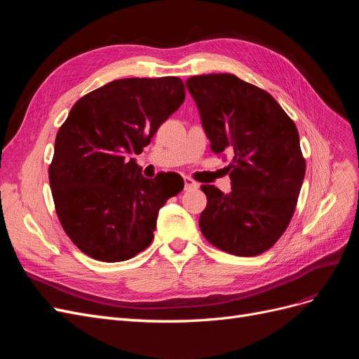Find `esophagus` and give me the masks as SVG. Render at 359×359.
I'll return each instance as SVG.
<instances>
[{
    "label": "esophagus",
    "mask_w": 359,
    "mask_h": 359,
    "mask_svg": "<svg viewBox=\"0 0 359 359\" xmlns=\"http://www.w3.org/2000/svg\"><path fill=\"white\" fill-rule=\"evenodd\" d=\"M184 189H186V190L198 189V182L193 181L190 177H186V178H184Z\"/></svg>",
    "instance_id": "esophagus-1"
}]
</instances>
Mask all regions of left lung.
Masks as SVG:
<instances>
[{
	"instance_id": "obj_1",
	"label": "left lung",
	"mask_w": 359,
	"mask_h": 359,
	"mask_svg": "<svg viewBox=\"0 0 359 359\" xmlns=\"http://www.w3.org/2000/svg\"><path fill=\"white\" fill-rule=\"evenodd\" d=\"M186 86L211 149L235 156L231 193L201 187L208 201L201 231L226 253L257 256L278 241L295 212L306 175L297 126L273 95L235 74L191 76Z\"/></svg>"
}]
</instances>
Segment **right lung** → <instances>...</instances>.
Returning a JSON list of instances; mask_svg holds the SVG:
<instances>
[{
    "label": "right lung",
    "instance_id": "obj_1",
    "mask_svg": "<svg viewBox=\"0 0 359 359\" xmlns=\"http://www.w3.org/2000/svg\"><path fill=\"white\" fill-rule=\"evenodd\" d=\"M186 99L180 78L118 79L76 102L55 139L49 184L62 229L82 253L121 262L154 238L158 211L184 189L145 178L133 154Z\"/></svg>",
    "mask_w": 359,
    "mask_h": 359
}]
</instances>
